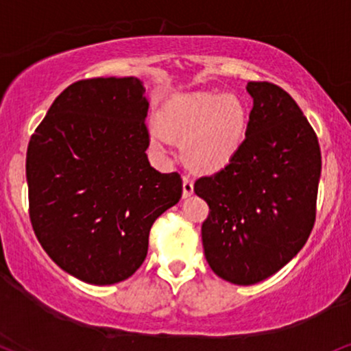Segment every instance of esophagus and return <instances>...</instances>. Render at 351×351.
<instances>
[{"mask_svg":"<svg viewBox=\"0 0 351 351\" xmlns=\"http://www.w3.org/2000/svg\"><path fill=\"white\" fill-rule=\"evenodd\" d=\"M182 180H184V192L182 193H184V197L187 198L193 193V180H192V177L187 176V174L184 176Z\"/></svg>","mask_w":351,"mask_h":351,"instance_id":"1","label":"esophagus"}]
</instances>
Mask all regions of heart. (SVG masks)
<instances>
[{"label": "heart", "instance_id": "1", "mask_svg": "<svg viewBox=\"0 0 351 351\" xmlns=\"http://www.w3.org/2000/svg\"><path fill=\"white\" fill-rule=\"evenodd\" d=\"M245 125L244 104L232 94H180L162 107L159 122H151L149 140L159 154H169L174 146L172 136L180 138L189 162L211 171L237 153Z\"/></svg>", "mask_w": 351, "mask_h": 351}]
</instances>
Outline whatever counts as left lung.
Segmentation results:
<instances>
[{"mask_svg":"<svg viewBox=\"0 0 351 351\" xmlns=\"http://www.w3.org/2000/svg\"><path fill=\"white\" fill-rule=\"evenodd\" d=\"M245 140L223 169L195 180L208 203L205 257L219 278L254 285L283 268L314 228L321 179L317 135L285 89L250 81Z\"/></svg>","mask_w":351,"mask_h":351,"instance_id":"obj_1","label":"left lung"}]
</instances>
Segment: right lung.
I'll return each instance as SVG.
<instances>
[{
  "label": "right lung",
  "instance_id": "right-lung-1",
  "mask_svg": "<svg viewBox=\"0 0 351 351\" xmlns=\"http://www.w3.org/2000/svg\"><path fill=\"white\" fill-rule=\"evenodd\" d=\"M138 77L76 81L55 99L25 158L29 216L64 271L90 285L132 276L151 226L182 197L179 172L151 167L149 104Z\"/></svg>",
  "mask_w": 351,
  "mask_h": 351
}]
</instances>
